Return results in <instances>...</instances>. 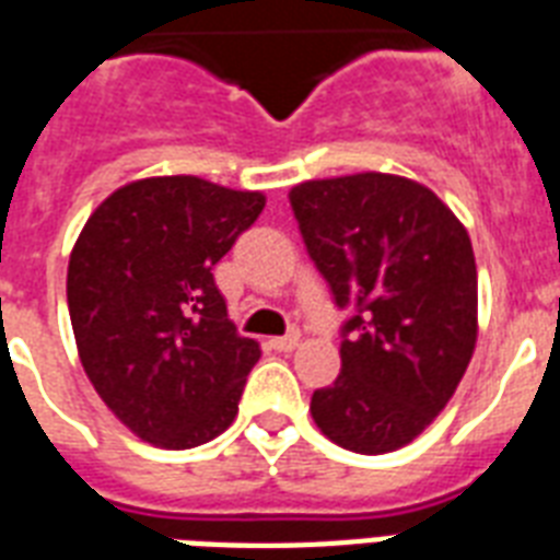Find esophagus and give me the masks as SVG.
<instances>
[{"label":"esophagus","instance_id":"obj_1","mask_svg":"<svg viewBox=\"0 0 560 560\" xmlns=\"http://www.w3.org/2000/svg\"><path fill=\"white\" fill-rule=\"evenodd\" d=\"M270 347L276 349V352H293V349L299 347V331H290V335L284 337H272Z\"/></svg>","mask_w":560,"mask_h":560}]
</instances>
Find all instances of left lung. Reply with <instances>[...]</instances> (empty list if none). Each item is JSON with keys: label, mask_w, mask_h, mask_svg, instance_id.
Masks as SVG:
<instances>
[{"label": "left lung", "mask_w": 560, "mask_h": 560, "mask_svg": "<svg viewBox=\"0 0 560 560\" xmlns=\"http://www.w3.org/2000/svg\"><path fill=\"white\" fill-rule=\"evenodd\" d=\"M343 326L340 375L311 396L328 441L361 455L411 443L446 408L479 337L472 243L441 196L390 173L290 187Z\"/></svg>", "instance_id": "8db88e82"}]
</instances>
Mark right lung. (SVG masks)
<instances>
[{"label":"right lung","mask_w":560,"mask_h":560,"mask_svg":"<svg viewBox=\"0 0 560 560\" xmlns=\"http://www.w3.org/2000/svg\"><path fill=\"white\" fill-rule=\"evenodd\" d=\"M261 190L199 176L117 187L70 252L67 305L84 373L128 432L194 450L237 417L261 358L213 284V264L264 211Z\"/></svg>","instance_id":"obj_1"}]
</instances>
